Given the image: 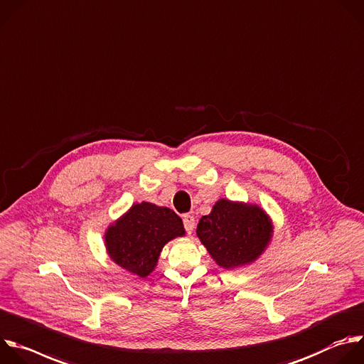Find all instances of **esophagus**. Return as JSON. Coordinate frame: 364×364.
<instances>
[{
  "instance_id": "obj_1",
  "label": "esophagus",
  "mask_w": 364,
  "mask_h": 364,
  "mask_svg": "<svg viewBox=\"0 0 364 364\" xmlns=\"http://www.w3.org/2000/svg\"><path fill=\"white\" fill-rule=\"evenodd\" d=\"M183 227L188 234H192V231L195 230V218L192 215H183Z\"/></svg>"
}]
</instances>
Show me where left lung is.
<instances>
[{"label":"left lung","instance_id":"obj_1","mask_svg":"<svg viewBox=\"0 0 364 364\" xmlns=\"http://www.w3.org/2000/svg\"><path fill=\"white\" fill-rule=\"evenodd\" d=\"M196 235L218 265L231 269L254 262L265 251L272 223L257 205L220 199L199 220Z\"/></svg>","mask_w":364,"mask_h":364}]
</instances>
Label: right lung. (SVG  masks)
I'll return each instance as SVG.
<instances>
[{
    "mask_svg": "<svg viewBox=\"0 0 364 364\" xmlns=\"http://www.w3.org/2000/svg\"><path fill=\"white\" fill-rule=\"evenodd\" d=\"M182 235V220L172 209L141 202L106 230L105 245L117 265L144 278L155 269L165 244Z\"/></svg>",
    "mask_w": 364,
    "mask_h": 364,
    "instance_id": "add662e5",
    "label": "right lung"
}]
</instances>
